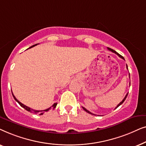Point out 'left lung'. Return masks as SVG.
<instances>
[{"mask_svg": "<svg viewBox=\"0 0 146 146\" xmlns=\"http://www.w3.org/2000/svg\"><path fill=\"white\" fill-rule=\"evenodd\" d=\"M108 50H110L111 52H113V53H115V54H117V56H119V57H120V58H122V59H123V60H124V58H123V57L122 56H121L120 54H118V53H117V52H115V50H113V49H111V48H108ZM126 68H127V70H128V68H127V64H126ZM129 78H130V76H129ZM129 84H130V83H129ZM127 94H128V93H127V94H126V95H125V96L124 97V98H123V100H122V101H121V102H119V104H118V105H117L116 107H115V108H117V107H119V106H120L121 104H123V102H124V101H125V98H127ZM82 108H83L84 110H85L86 111V112H88V113H90V114H92V115H96V114H94V113H92V112H90V111H88V110H86V108H84V107H82Z\"/></svg>", "mask_w": 146, "mask_h": 146, "instance_id": "8db88e82", "label": "left lung"}]
</instances>
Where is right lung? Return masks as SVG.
Returning <instances> with one entry per match:
<instances>
[{
	"label": "right lung",
	"instance_id": "1",
	"mask_svg": "<svg viewBox=\"0 0 146 146\" xmlns=\"http://www.w3.org/2000/svg\"><path fill=\"white\" fill-rule=\"evenodd\" d=\"M37 45V44H35V45H33V46H31L29 48H33V47H34V46H36ZM12 91V90H11ZM12 94H13V97H14V98H15V100L19 104H20V106H21V107H23V108H25L26 110H27L28 111H30V112H31V113H36V114H39V115H42L44 113V112H46V111H48V110H50L51 108H54L56 106V105H57V104H54L51 107H50L49 108H48V109H46V110H33V109H32V108H29V107H28V106H25V104H22L21 102H19V100H18L16 98V97L15 96H14V94H13V92H12Z\"/></svg>",
	"mask_w": 146,
	"mask_h": 146
}]
</instances>
